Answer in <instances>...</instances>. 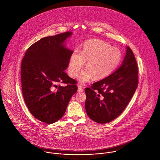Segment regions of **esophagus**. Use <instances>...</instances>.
<instances>
[{
  "instance_id": "esophagus-1",
  "label": "esophagus",
  "mask_w": 160,
  "mask_h": 160,
  "mask_svg": "<svg viewBox=\"0 0 160 160\" xmlns=\"http://www.w3.org/2000/svg\"><path fill=\"white\" fill-rule=\"evenodd\" d=\"M78 92H83V87L81 85L78 86Z\"/></svg>"
}]
</instances>
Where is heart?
<instances>
[{"label": "heart", "instance_id": "obj_1", "mask_svg": "<svg viewBox=\"0 0 160 160\" xmlns=\"http://www.w3.org/2000/svg\"><path fill=\"white\" fill-rule=\"evenodd\" d=\"M120 51L101 40H91L85 42L80 54L74 52L70 59L68 72L75 77L86 63L87 70L78 77L81 83L88 82L93 76L95 80H101L108 76L117 68L121 60Z\"/></svg>", "mask_w": 160, "mask_h": 160}]
</instances>
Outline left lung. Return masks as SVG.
<instances>
[{
  "mask_svg": "<svg viewBox=\"0 0 160 160\" xmlns=\"http://www.w3.org/2000/svg\"><path fill=\"white\" fill-rule=\"evenodd\" d=\"M138 65L129 47L122 65L112 75L85 88V110L88 116L98 123L117 118L133 97L138 83Z\"/></svg>",
  "mask_w": 160,
  "mask_h": 160,
  "instance_id": "1",
  "label": "left lung"
}]
</instances>
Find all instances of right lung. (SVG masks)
<instances>
[{"mask_svg":"<svg viewBox=\"0 0 160 160\" xmlns=\"http://www.w3.org/2000/svg\"><path fill=\"white\" fill-rule=\"evenodd\" d=\"M66 32L46 37L32 44L21 63V83L25 104L37 120L52 124L65 114L78 88L77 81L65 72L73 51L65 42L71 36ZM58 82L65 83L64 87Z\"/></svg>","mask_w":160,"mask_h":160,"instance_id":"1","label":"right lung"}]
</instances>
